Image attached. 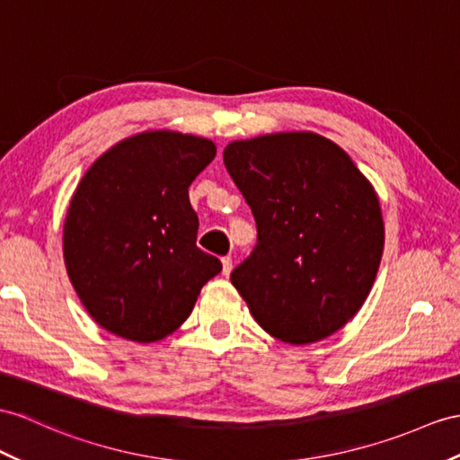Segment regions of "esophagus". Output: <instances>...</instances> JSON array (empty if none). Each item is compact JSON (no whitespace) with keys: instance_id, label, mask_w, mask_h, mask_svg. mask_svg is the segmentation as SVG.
<instances>
[{"instance_id":"obj_1","label":"esophagus","mask_w":460,"mask_h":460,"mask_svg":"<svg viewBox=\"0 0 460 460\" xmlns=\"http://www.w3.org/2000/svg\"><path fill=\"white\" fill-rule=\"evenodd\" d=\"M230 271H232V257L226 255V257H222V275L228 277Z\"/></svg>"}]
</instances>
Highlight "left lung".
Masks as SVG:
<instances>
[{
  "label": "left lung",
  "instance_id": "8db88e82",
  "mask_svg": "<svg viewBox=\"0 0 460 460\" xmlns=\"http://www.w3.org/2000/svg\"><path fill=\"white\" fill-rule=\"evenodd\" d=\"M224 164L257 222L253 253L230 275L255 322L293 345L340 332L371 293L385 250L373 183L310 130L234 140Z\"/></svg>",
  "mask_w": 460,
  "mask_h": 460
}]
</instances>
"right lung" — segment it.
I'll return each instance as SVG.
<instances>
[{
	"label": "right lung",
	"instance_id": "obj_1",
	"mask_svg": "<svg viewBox=\"0 0 460 460\" xmlns=\"http://www.w3.org/2000/svg\"><path fill=\"white\" fill-rule=\"evenodd\" d=\"M210 138L144 130L89 165L62 230L66 271L87 314L137 343L172 335L222 271L197 248L189 185L215 160Z\"/></svg>",
	"mask_w": 460,
	"mask_h": 460
}]
</instances>
